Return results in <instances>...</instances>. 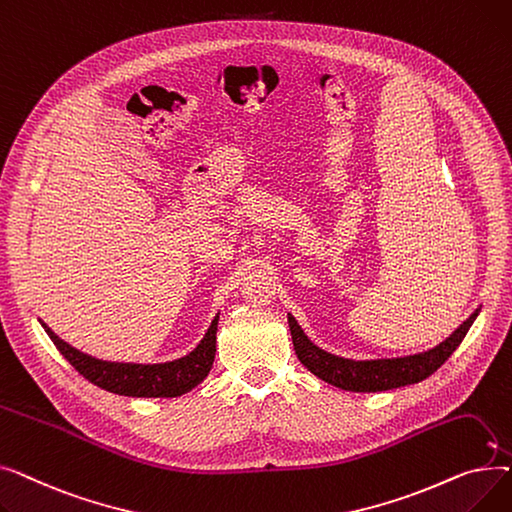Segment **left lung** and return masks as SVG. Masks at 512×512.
I'll list each match as a JSON object with an SVG mask.
<instances>
[{"label":"left lung","instance_id":"obj_1","mask_svg":"<svg viewBox=\"0 0 512 512\" xmlns=\"http://www.w3.org/2000/svg\"><path fill=\"white\" fill-rule=\"evenodd\" d=\"M481 305L456 328L446 340L423 353L394 357V359H346L332 355L309 340L303 328L288 313V326L294 344V353L299 361L319 380H324L346 392H384L400 386H411L429 378L436 369H440L448 357L459 348L467 336L473 321L477 319Z\"/></svg>","mask_w":512,"mask_h":512}]
</instances>
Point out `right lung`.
<instances>
[{
    "mask_svg": "<svg viewBox=\"0 0 512 512\" xmlns=\"http://www.w3.org/2000/svg\"><path fill=\"white\" fill-rule=\"evenodd\" d=\"M220 313L213 317L201 342L191 353L166 361V363H124L103 361L78 351L72 344L64 342L56 332L39 319V324L56 344L64 359L91 384L122 396L134 398H174L191 392L199 386L211 371L215 359V334H218Z\"/></svg>",
    "mask_w": 512,
    "mask_h": 512,
    "instance_id": "add662e5",
    "label": "right lung"
}]
</instances>
